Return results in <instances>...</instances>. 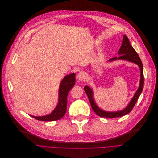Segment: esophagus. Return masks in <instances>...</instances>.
Returning <instances> with one entry per match:
<instances>
[{
  "instance_id": "34e87169",
  "label": "esophagus",
  "mask_w": 158,
  "mask_h": 158,
  "mask_svg": "<svg viewBox=\"0 0 158 158\" xmlns=\"http://www.w3.org/2000/svg\"><path fill=\"white\" fill-rule=\"evenodd\" d=\"M77 78L80 81H84L87 78V74L84 71H80L77 75Z\"/></svg>"
}]
</instances>
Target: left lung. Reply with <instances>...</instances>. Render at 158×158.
<instances>
[{"mask_svg":"<svg viewBox=\"0 0 158 158\" xmlns=\"http://www.w3.org/2000/svg\"><path fill=\"white\" fill-rule=\"evenodd\" d=\"M119 57H114L112 58L107 61V62H112L116 60H125L128 61L132 63H134L138 65L140 69V80H139V85L138 90L136 91V93L134 94L129 104L127 106L122 110H120L118 111H106L102 110L95 102L94 99V93L92 89L90 88L89 86L86 85L84 87L85 91L89 98V100L91 103V107L95 113L100 117L103 118H118L121 117L124 115L129 114V112L132 110L133 107H134L135 104H136L139 96H140L143 89V84H144V78H143V64L140 58L139 57L136 51L132 48L129 39L125 35H123V39L122 41V46L120 47L118 52Z\"/></svg>","mask_w":158,"mask_h":158,"instance_id":"left-lung-1","label":"left lung"}]
</instances>
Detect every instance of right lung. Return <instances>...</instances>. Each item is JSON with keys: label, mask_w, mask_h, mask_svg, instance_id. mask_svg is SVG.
<instances>
[{"label": "right lung", "mask_w": 158, "mask_h": 158, "mask_svg": "<svg viewBox=\"0 0 158 158\" xmlns=\"http://www.w3.org/2000/svg\"><path fill=\"white\" fill-rule=\"evenodd\" d=\"M75 74L74 73L67 74L62 80L58 89V103L50 114L42 116H30L40 121H56L61 119L67 110V94L75 84Z\"/></svg>", "instance_id": "right-lung-1"}]
</instances>
